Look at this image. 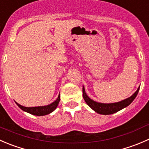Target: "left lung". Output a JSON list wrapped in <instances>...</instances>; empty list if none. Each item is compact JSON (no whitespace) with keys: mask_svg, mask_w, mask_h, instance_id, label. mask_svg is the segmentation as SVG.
<instances>
[{"mask_svg":"<svg viewBox=\"0 0 149 149\" xmlns=\"http://www.w3.org/2000/svg\"><path fill=\"white\" fill-rule=\"evenodd\" d=\"M140 87L138 88L135 93L132 95H131L129 98H126V99L123 100L121 101H119L117 103H111V104H103V103H98L96 101H93L91 98L87 95L86 93H85V88L84 86L82 87V96H83L84 100L86 102V104L92 109L93 110L95 111V112L98 113L100 114H111L117 112L120 110L123 109L125 108L127 106H129L131 103L135 99V97L137 96L139 91Z\"/></svg>","mask_w":149,"mask_h":149,"instance_id":"obj_1","label":"left lung"}]
</instances>
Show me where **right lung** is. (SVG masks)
<instances>
[{
	"label": "right lung",
	"mask_w": 149,
	"mask_h": 149,
	"mask_svg": "<svg viewBox=\"0 0 149 149\" xmlns=\"http://www.w3.org/2000/svg\"><path fill=\"white\" fill-rule=\"evenodd\" d=\"M59 101H60V95H58V98H57V99L55 101H54V102L51 103V104L47 106H42V107H23V106L20 105V104H19L17 102H16V104H17V106H18L22 110L26 111V112L29 113V114H33V115H36V116H44L53 112V111L56 109Z\"/></svg>",
	"instance_id": "1"
}]
</instances>
